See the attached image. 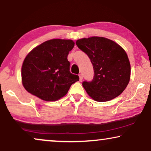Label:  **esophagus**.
I'll return each mask as SVG.
<instances>
[{
	"instance_id": "esophagus-1",
	"label": "esophagus",
	"mask_w": 151,
	"mask_h": 151,
	"mask_svg": "<svg viewBox=\"0 0 151 151\" xmlns=\"http://www.w3.org/2000/svg\"><path fill=\"white\" fill-rule=\"evenodd\" d=\"M79 77H80V81H82V79H83V76H82V74H80Z\"/></svg>"
}]
</instances>
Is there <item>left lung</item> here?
Listing matches in <instances>:
<instances>
[{
    "instance_id": "obj_1",
    "label": "left lung",
    "mask_w": 151,
    "mask_h": 151,
    "mask_svg": "<svg viewBox=\"0 0 151 151\" xmlns=\"http://www.w3.org/2000/svg\"><path fill=\"white\" fill-rule=\"evenodd\" d=\"M78 48L88 55L94 70L91 81L82 86L97 102H106L119 96L131 77V65L127 53L114 41L93 36L76 41Z\"/></svg>"
}]
</instances>
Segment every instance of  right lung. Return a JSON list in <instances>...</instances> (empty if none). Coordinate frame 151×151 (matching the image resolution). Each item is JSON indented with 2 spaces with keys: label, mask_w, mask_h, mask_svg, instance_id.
Masks as SVG:
<instances>
[{
  "label": "right lung",
  "mask_w": 151,
  "mask_h": 151,
  "mask_svg": "<svg viewBox=\"0 0 151 151\" xmlns=\"http://www.w3.org/2000/svg\"><path fill=\"white\" fill-rule=\"evenodd\" d=\"M71 40L52 39L38 45L24 60L22 85L31 94L45 101L59 100L79 76L70 72L67 56L73 48Z\"/></svg>",
  "instance_id": "right-lung-1"
}]
</instances>
